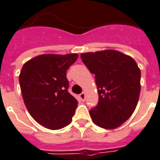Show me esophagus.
<instances>
[{"instance_id": "34e87169", "label": "esophagus", "mask_w": 160, "mask_h": 160, "mask_svg": "<svg viewBox=\"0 0 160 160\" xmlns=\"http://www.w3.org/2000/svg\"><path fill=\"white\" fill-rule=\"evenodd\" d=\"M79 97H80V99H81V100H82V102H83V101L85 100V94H84V93H83V92L81 93V94L79 95Z\"/></svg>"}]
</instances>
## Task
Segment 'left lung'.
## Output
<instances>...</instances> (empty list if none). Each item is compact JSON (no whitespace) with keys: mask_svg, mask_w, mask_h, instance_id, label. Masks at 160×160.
Instances as JSON below:
<instances>
[{"mask_svg":"<svg viewBox=\"0 0 160 160\" xmlns=\"http://www.w3.org/2000/svg\"><path fill=\"white\" fill-rule=\"evenodd\" d=\"M83 64L95 74L99 100L89 110L100 128H118L132 115L140 93V70L131 57L105 50L81 54Z\"/></svg>","mask_w":160,"mask_h":160,"instance_id":"obj_1","label":"left lung"}]
</instances>
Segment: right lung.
<instances>
[{
	"instance_id": "1",
	"label": "right lung",
	"mask_w": 160,
	"mask_h": 160,
	"mask_svg": "<svg viewBox=\"0 0 160 160\" xmlns=\"http://www.w3.org/2000/svg\"><path fill=\"white\" fill-rule=\"evenodd\" d=\"M77 53L43 54L24 64L19 81L29 114L46 128L57 130L71 122L78 101L68 92L66 72Z\"/></svg>"
}]
</instances>
